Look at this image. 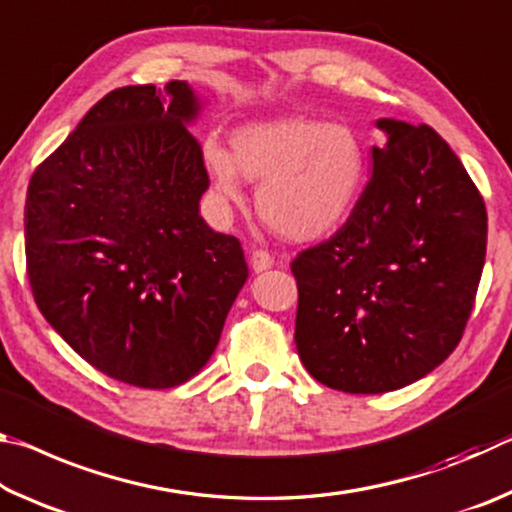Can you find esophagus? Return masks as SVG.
<instances>
[{
  "mask_svg": "<svg viewBox=\"0 0 512 512\" xmlns=\"http://www.w3.org/2000/svg\"><path fill=\"white\" fill-rule=\"evenodd\" d=\"M273 264V255L268 253V250H253V255H250V266H253L255 273L268 271Z\"/></svg>",
  "mask_w": 512,
  "mask_h": 512,
  "instance_id": "esophagus-1",
  "label": "esophagus"
}]
</instances>
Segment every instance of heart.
<instances>
[{
    "mask_svg": "<svg viewBox=\"0 0 512 512\" xmlns=\"http://www.w3.org/2000/svg\"><path fill=\"white\" fill-rule=\"evenodd\" d=\"M232 151L207 142L203 160L225 203L244 201V178L262 183L259 216L289 241H316L348 221L366 185L359 135L343 124L277 117L239 126Z\"/></svg>",
    "mask_w": 512,
    "mask_h": 512,
    "instance_id": "b5f03b06",
    "label": "heart"
}]
</instances>
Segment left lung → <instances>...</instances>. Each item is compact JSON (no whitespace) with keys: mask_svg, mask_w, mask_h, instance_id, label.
Instances as JSON below:
<instances>
[{"mask_svg":"<svg viewBox=\"0 0 512 512\" xmlns=\"http://www.w3.org/2000/svg\"><path fill=\"white\" fill-rule=\"evenodd\" d=\"M372 176L332 239L291 262L296 348L334 391H397L440 366L470 318L488 241L479 189L427 124L377 119Z\"/></svg>","mask_w":512,"mask_h":512,"instance_id":"left-lung-1","label":"left lung"}]
</instances>
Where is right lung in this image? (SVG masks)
<instances>
[{
	"mask_svg": "<svg viewBox=\"0 0 512 512\" xmlns=\"http://www.w3.org/2000/svg\"><path fill=\"white\" fill-rule=\"evenodd\" d=\"M198 110L187 81L112 90L29 183L38 309L90 366L131 386L198 375L248 277L239 239L198 214L210 187L187 131Z\"/></svg>",
	"mask_w": 512,
	"mask_h": 512,
	"instance_id": "obj_1",
	"label": "right lung"
}]
</instances>
